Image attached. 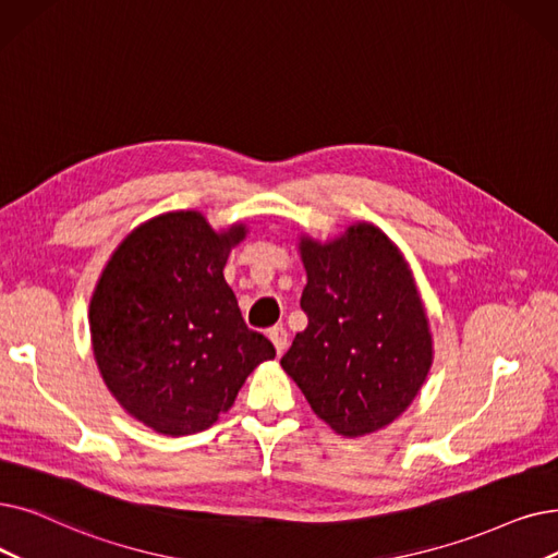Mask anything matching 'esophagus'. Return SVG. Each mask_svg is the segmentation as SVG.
<instances>
[{
	"label": "esophagus",
	"mask_w": 558,
	"mask_h": 558,
	"mask_svg": "<svg viewBox=\"0 0 558 558\" xmlns=\"http://www.w3.org/2000/svg\"><path fill=\"white\" fill-rule=\"evenodd\" d=\"M269 339L274 342L278 355H282L284 349H287V342H289V339H287V330H284L282 326H276V328L269 330Z\"/></svg>",
	"instance_id": "esophagus-1"
}]
</instances>
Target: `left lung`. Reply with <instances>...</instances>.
Here are the masks:
<instances>
[{"label": "left lung", "mask_w": 558, "mask_h": 558, "mask_svg": "<svg viewBox=\"0 0 558 558\" xmlns=\"http://www.w3.org/2000/svg\"><path fill=\"white\" fill-rule=\"evenodd\" d=\"M299 251L307 328L280 365L335 433L369 435L413 403L433 365L417 282L395 241L365 221L330 241L305 234Z\"/></svg>", "instance_id": "left-lung-1"}]
</instances>
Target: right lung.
Wrapping results in <instances>:
<instances>
[{
  "mask_svg": "<svg viewBox=\"0 0 558 558\" xmlns=\"http://www.w3.org/2000/svg\"><path fill=\"white\" fill-rule=\"evenodd\" d=\"M246 223L214 230L201 211L134 228L93 289V355L116 401L161 435L201 433L232 408L276 349L251 330L223 278Z\"/></svg>",
  "mask_w": 558,
  "mask_h": 558,
  "instance_id": "right-lung-1",
  "label": "right lung"
}]
</instances>
